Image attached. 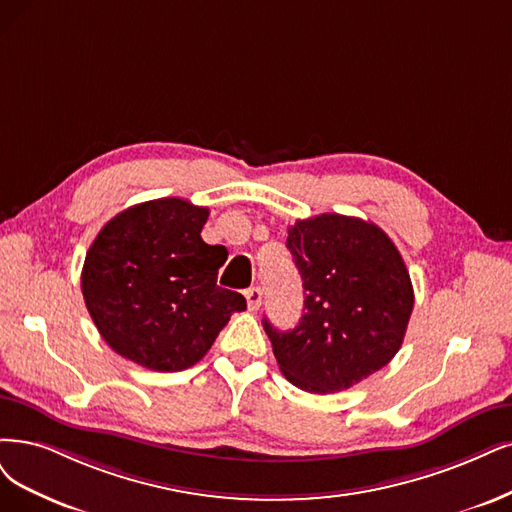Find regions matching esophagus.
I'll list each match as a JSON object with an SVG mask.
<instances>
[{"instance_id":"34e87169","label":"esophagus","mask_w":512,"mask_h":512,"mask_svg":"<svg viewBox=\"0 0 512 512\" xmlns=\"http://www.w3.org/2000/svg\"><path fill=\"white\" fill-rule=\"evenodd\" d=\"M244 295H246V304H249V310H251V312L259 310V306H261V299H263L261 289H259V287H251V289L246 291Z\"/></svg>"}]
</instances>
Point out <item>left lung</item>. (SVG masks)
I'll list each match as a JSON object with an SVG mask.
<instances>
[{"label":"left lung","instance_id":"1","mask_svg":"<svg viewBox=\"0 0 512 512\" xmlns=\"http://www.w3.org/2000/svg\"><path fill=\"white\" fill-rule=\"evenodd\" d=\"M287 249L304 280V316L291 331L263 320L282 375L306 392L331 394L386 367L413 310L411 278L388 234L325 213L291 225Z\"/></svg>","mask_w":512,"mask_h":512}]
</instances>
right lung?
<instances>
[{
  "mask_svg": "<svg viewBox=\"0 0 512 512\" xmlns=\"http://www.w3.org/2000/svg\"><path fill=\"white\" fill-rule=\"evenodd\" d=\"M206 206L160 198L103 225L82 268V295L111 350L145 369L196 365L246 299L217 287L227 253L200 236Z\"/></svg>",
  "mask_w": 512,
  "mask_h": 512,
  "instance_id": "right-lung-1",
  "label": "right lung"
}]
</instances>
